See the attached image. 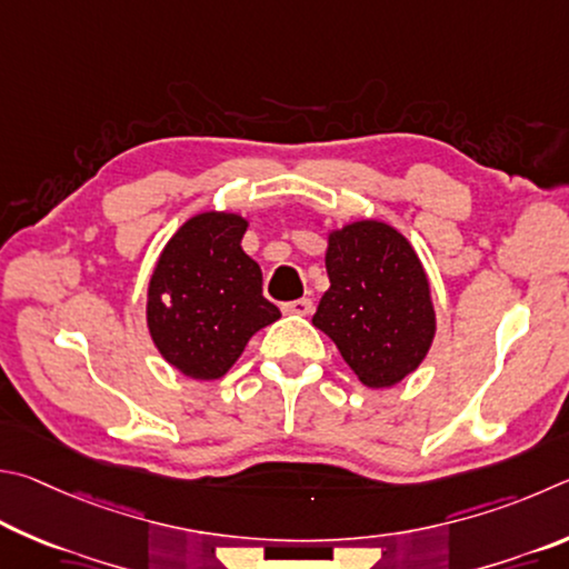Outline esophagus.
<instances>
[{
	"label": "esophagus",
	"instance_id": "34e87169",
	"mask_svg": "<svg viewBox=\"0 0 569 569\" xmlns=\"http://www.w3.org/2000/svg\"><path fill=\"white\" fill-rule=\"evenodd\" d=\"M312 310H315V305H312V300H295V302H284L282 305V312L284 315H300V317H307V315H312Z\"/></svg>",
	"mask_w": 569,
	"mask_h": 569
}]
</instances>
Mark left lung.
I'll return each mask as SVG.
<instances>
[{"label": "left lung", "instance_id": "8db88e82", "mask_svg": "<svg viewBox=\"0 0 569 569\" xmlns=\"http://www.w3.org/2000/svg\"><path fill=\"white\" fill-rule=\"evenodd\" d=\"M325 264L330 290L312 325L362 385L402 382L422 365L437 330L430 279L412 244L380 219H362L332 229Z\"/></svg>", "mask_w": 569, "mask_h": 569}]
</instances>
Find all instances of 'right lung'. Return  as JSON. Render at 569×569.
I'll list each match as a JSON object with an SVG mask.
<instances>
[{"instance_id": "right-lung-1", "label": "right lung", "mask_w": 569, "mask_h": 569, "mask_svg": "<svg viewBox=\"0 0 569 569\" xmlns=\"http://www.w3.org/2000/svg\"><path fill=\"white\" fill-rule=\"evenodd\" d=\"M247 219L189 217L159 254L147 290V327L159 355L192 380H219L249 337L279 320L262 269L242 249Z\"/></svg>"}]
</instances>
